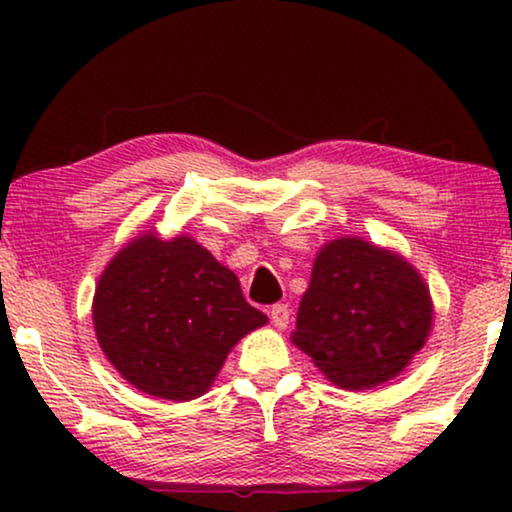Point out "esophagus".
Masks as SVG:
<instances>
[{"instance_id": "esophagus-1", "label": "esophagus", "mask_w": 512, "mask_h": 512, "mask_svg": "<svg viewBox=\"0 0 512 512\" xmlns=\"http://www.w3.org/2000/svg\"><path fill=\"white\" fill-rule=\"evenodd\" d=\"M289 317H291L289 305L277 303V305L270 307V319H272V324H275L277 328H286V324H289Z\"/></svg>"}]
</instances>
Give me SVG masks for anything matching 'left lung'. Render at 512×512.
Returning <instances> with one entry per match:
<instances>
[{
	"label": "left lung",
	"mask_w": 512,
	"mask_h": 512,
	"mask_svg": "<svg viewBox=\"0 0 512 512\" xmlns=\"http://www.w3.org/2000/svg\"><path fill=\"white\" fill-rule=\"evenodd\" d=\"M431 319L429 289L403 256L340 237L314 258L291 340L333 384L370 389L408 366Z\"/></svg>",
	"instance_id": "obj_1"
}]
</instances>
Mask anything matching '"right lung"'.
<instances>
[{
	"mask_svg": "<svg viewBox=\"0 0 512 512\" xmlns=\"http://www.w3.org/2000/svg\"><path fill=\"white\" fill-rule=\"evenodd\" d=\"M97 342L144 394L193 401L212 387L237 340L268 324L240 279L191 237L139 235L95 289Z\"/></svg>",
	"mask_w": 512,
	"mask_h": 512,
	"instance_id": "add662e5",
	"label": "right lung"
}]
</instances>
